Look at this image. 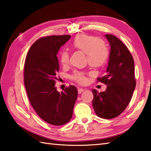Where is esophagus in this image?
<instances>
[{
    "label": "esophagus",
    "instance_id": "1",
    "mask_svg": "<svg viewBox=\"0 0 151 151\" xmlns=\"http://www.w3.org/2000/svg\"><path fill=\"white\" fill-rule=\"evenodd\" d=\"M85 90L84 89H83V88H78V93H81L82 92H83Z\"/></svg>",
    "mask_w": 151,
    "mask_h": 151
}]
</instances>
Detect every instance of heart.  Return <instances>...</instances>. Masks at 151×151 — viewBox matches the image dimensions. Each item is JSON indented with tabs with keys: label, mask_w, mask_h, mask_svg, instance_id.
<instances>
[{
	"label": "heart",
	"mask_w": 151,
	"mask_h": 151,
	"mask_svg": "<svg viewBox=\"0 0 151 151\" xmlns=\"http://www.w3.org/2000/svg\"><path fill=\"white\" fill-rule=\"evenodd\" d=\"M72 48L86 54V60L89 65L93 67H100L107 62L109 50L104 41L100 38L86 34H78L70 43ZM60 63L66 65L69 62V54L66 50H63L59 55ZM73 79L80 84L86 82L85 73L76 72L72 76Z\"/></svg>",
	"instance_id": "b5f03b06"
}]
</instances>
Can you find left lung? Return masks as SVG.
<instances>
[{
  "mask_svg": "<svg viewBox=\"0 0 151 151\" xmlns=\"http://www.w3.org/2000/svg\"><path fill=\"white\" fill-rule=\"evenodd\" d=\"M105 37L110 45L106 75L97 80L107 85L105 91L93 89L92 105L99 117L110 119L117 117L129 105L136 88L134 62L127 46L111 34Z\"/></svg>",
  "mask_w": 151,
  "mask_h": 151,
  "instance_id": "8db88e82",
  "label": "left lung"
}]
</instances>
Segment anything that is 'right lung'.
Masks as SVG:
<instances>
[{
    "label": "right lung",
    "instance_id": "obj_1",
    "mask_svg": "<svg viewBox=\"0 0 151 151\" xmlns=\"http://www.w3.org/2000/svg\"><path fill=\"white\" fill-rule=\"evenodd\" d=\"M70 38L69 35L40 38L33 43L26 57L24 82L28 97L37 115L47 123L60 126L72 118L78 96L75 86L57 91L59 62L57 53Z\"/></svg>",
    "mask_w": 151,
    "mask_h": 151
}]
</instances>
